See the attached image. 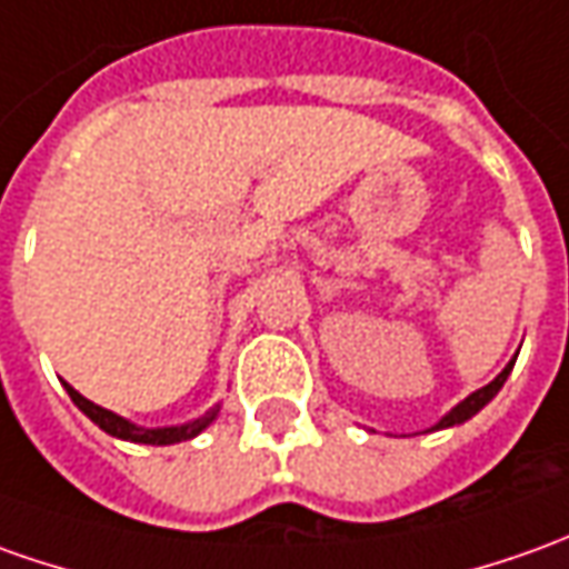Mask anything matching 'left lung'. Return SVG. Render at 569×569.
<instances>
[{
    "instance_id": "1",
    "label": "left lung",
    "mask_w": 569,
    "mask_h": 569,
    "mask_svg": "<svg viewBox=\"0 0 569 569\" xmlns=\"http://www.w3.org/2000/svg\"><path fill=\"white\" fill-rule=\"evenodd\" d=\"M511 370H513V361L508 367H505V370H501V373H498L496 380L489 382V386H482V389H477L473 396L463 398L461 405H455V408H451V411H448V415L442 417V420H439V423H436L432 430H446V427H458V423H463V420H470V417L477 415V411H482V408H486V405H489V401H492V398L498 396V389L505 386V380H508V373H511Z\"/></svg>"
}]
</instances>
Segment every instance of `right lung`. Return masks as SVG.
Masks as SVG:
<instances>
[{
	"label": "right lung",
	"instance_id": "add662e5",
	"mask_svg": "<svg viewBox=\"0 0 569 569\" xmlns=\"http://www.w3.org/2000/svg\"><path fill=\"white\" fill-rule=\"evenodd\" d=\"M64 389H68V396L71 401L83 411V415L90 417L92 423L99 427V430H106L108 436H114V439H127V442H142V446H173V442H187L192 436H199V432L218 417L220 408H211L208 415L199 417V420H192V423H183V427H158V430H146V427H137V423H130V420H123L114 411H108V408H99V405H92L90 398H83L73 386L64 382Z\"/></svg>",
	"mask_w": 569,
	"mask_h": 569
}]
</instances>
